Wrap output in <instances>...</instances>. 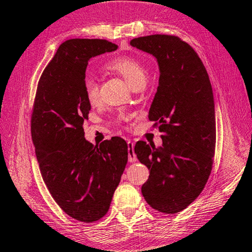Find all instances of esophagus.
I'll return each mask as SVG.
<instances>
[{"instance_id":"obj_1","label":"esophagus","mask_w":252,"mask_h":252,"mask_svg":"<svg viewBox=\"0 0 252 252\" xmlns=\"http://www.w3.org/2000/svg\"><path fill=\"white\" fill-rule=\"evenodd\" d=\"M127 160H129V162L136 161V156L134 153V143L131 140H127Z\"/></svg>"}]
</instances>
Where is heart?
<instances>
[{
	"instance_id": "1",
	"label": "heart",
	"mask_w": 252,
	"mask_h": 252,
	"mask_svg": "<svg viewBox=\"0 0 252 252\" xmlns=\"http://www.w3.org/2000/svg\"><path fill=\"white\" fill-rule=\"evenodd\" d=\"M108 67L120 74L132 89L138 87V85H144L146 83V69H144L142 63L134 58L121 57L114 59L108 63ZM84 92L88 101L91 104L97 103L100 99V88L99 83L94 78L87 76L84 79Z\"/></svg>"
}]
</instances>
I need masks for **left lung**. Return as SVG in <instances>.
<instances>
[{
    "instance_id": "8db88e82",
    "label": "left lung",
    "mask_w": 252,
    "mask_h": 252,
    "mask_svg": "<svg viewBox=\"0 0 252 252\" xmlns=\"http://www.w3.org/2000/svg\"><path fill=\"white\" fill-rule=\"evenodd\" d=\"M130 44L152 54L160 76L149 120L162 132V147L138 141L134 152L150 170L141 188L148 204L178 213L201 193L216 149V112L210 80L195 51L174 35L136 37Z\"/></svg>"
}]
</instances>
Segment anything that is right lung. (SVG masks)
<instances>
[{
    "instance_id": "1",
    "label": "right lung",
    "mask_w": 252,
    "mask_h": 252,
    "mask_svg": "<svg viewBox=\"0 0 252 252\" xmlns=\"http://www.w3.org/2000/svg\"><path fill=\"white\" fill-rule=\"evenodd\" d=\"M117 49L99 39L63 42L34 100L31 133L42 178L59 207L82 222L105 216L127 162V144L120 136L94 146L83 130L91 110L84 92L89 60Z\"/></svg>"
}]
</instances>
